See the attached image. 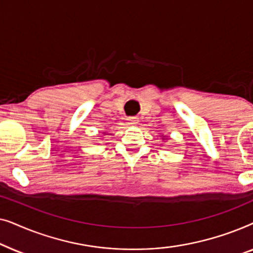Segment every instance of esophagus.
<instances>
[{"label": "esophagus", "mask_w": 253, "mask_h": 253, "mask_svg": "<svg viewBox=\"0 0 253 253\" xmlns=\"http://www.w3.org/2000/svg\"><path fill=\"white\" fill-rule=\"evenodd\" d=\"M127 123H129L130 126H136V124L138 123V119H137V117H134V116H131V117H129V119H127Z\"/></svg>", "instance_id": "1"}]
</instances>
